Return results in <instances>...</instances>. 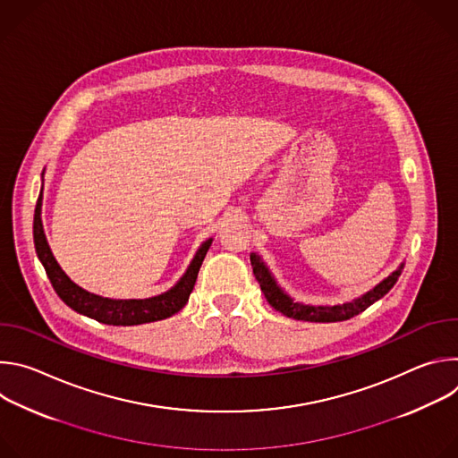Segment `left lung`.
I'll use <instances>...</instances> for the list:
<instances>
[{
	"label": "left lung",
	"instance_id": "obj_1",
	"mask_svg": "<svg viewBox=\"0 0 458 458\" xmlns=\"http://www.w3.org/2000/svg\"><path fill=\"white\" fill-rule=\"evenodd\" d=\"M250 263L253 268V276H255L260 290H263L267 301L270 302V306L290 318L308 320V322H339V320H348V318L359 315L360 311H364L373 302L382 299L391 288L395 286V283L399 281L403 268H404V263H401L395 272H391L371 290H368L366 293H362L360 297H357L350 302L322 306V304H304V302H299L293 297H290L284 292V288L279 286L277 279L274 277V274L270 272V268L267 267L265 260L260 259L259 253H255V251L250 253Z\"/></svg>",
	"mask_w": 458,
	"mask_h": 458
}]
</instances>
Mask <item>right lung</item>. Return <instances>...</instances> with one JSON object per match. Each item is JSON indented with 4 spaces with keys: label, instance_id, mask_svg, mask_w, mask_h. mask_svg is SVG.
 I'll return each instance as SVG.
<instances>
[{
    "label": "right lung",
    "instance_id": "obj_1",
    "mask_svg": "<svg viewBox=\"0 0 458 458\" xmlns=\"http://www.w3.org/2000/svg\"><path fill=\"white\" fill-rule=\"evenodd\" d=\"M43 190V188H41ZM41 203H43V195L39 193V199L36 205L34 212V244H36V253L41 260V265L59 295V299L71 306L74 311L87 315L98 322L103 324H112V326H136V324H145V322H156L168 318L175 315L179 310L184 308L188 302V297L193 290L195 279H198L199 268L205 260V255L208 248L212 246V237L207 239L199 250L195 251L190 267L182 274V277L172 286L168 292L161 295H154L148 299H110V297H101L96 293H90L78 286L67 274L61 270L57 265V260L47 242V235L43 230V221H41Z\"/></svg>",
    "mask_w": 458,
    "mask_h": 458
}]
</instances>
